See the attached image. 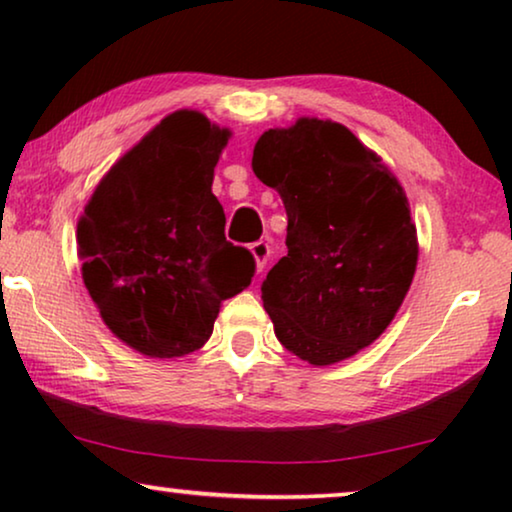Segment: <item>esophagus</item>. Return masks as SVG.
Instances as JSON below:
<instances>
[{
  "mask_svg": "<svg viewBox=\"0 0 512 512\" xmlns=\"http://www.w3.org/2000/svg\"><path fill=\"white\" fill-rule=\"evenodd\" d=\"M251 256H254V263H256V272H263L265 263H268L270 258V244L268 242H254L249 247Z\"/></svg>",
  "mask_w": 512,
  "mask_h": 512,
  "instance_id": "34e87169",
  "label": "esophagus"
}]
</instances>
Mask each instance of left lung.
Returning <instances> with one entry per match:
<instances>
[{
	"instance_id": "left-lung-1",
	"label": "left lung",
	"mask_w": 512,
	"mask_h": 512,
	"mask_svg": "<svg viewBox=\"0 0 512 512\" xmlns=\"http://www.w3.org/2000/svg\"><path fill=\"white\" fill-rule=\"evenodd\" d=\"M251 167L289 216V254L261 286L277 340L312 366L359 354L387 331L417 270L403 186L352 130L319 118L265 130Z\"/></svg>"
}]
</instances>
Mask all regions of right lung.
I'll return each mask as SVG.
<instances>
[{
	"label": "right lung",
	"mask_w": 512,
	"mask_h": 512,
	"mask_svg": "<svg viewBox=\"0 0 512 512\" xmlns=\"http://www.w3.org/2000/svg\"><path fill=\"white\" fill-rule=\"evenodd\" d=\"M230 135L200 111L165 116L104 174L76 226L102 321L151 359L200 349L223 300L254 277V256L226 240L212 193Z\"/></svg>",
	"instance_id": "add662e5"
}]
</instances>
